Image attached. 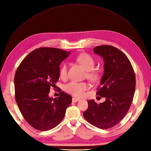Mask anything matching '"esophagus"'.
I'll use <instances>...</instances> for the list:
<instances>
[{"instance_id":"esophagus-1","label":"esophagus","mask_w":151,"mask_h":151,"mask_svg":"<svg viewBox=\"0 0 151 151\" xmlns=\"http://www.w3.org/2000/svg\"><path fill=\"white\" fill-rule=\"evenodd\" d=\"M80 99H79V98H75V97H74V98H72V101L73 102H77V101H80Z\"/></svg>"}]
</instances>
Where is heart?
<instances>
[{"instance_id":"b5f03b06","label":"heart","mask_w":151,"mask_h":151,"mask_svg":"<svg viewBox=\"0 0 151 151\" xmlns=\"http://www.w3.org/2000/svg\"><path fill=\"white\" fill-rule=\"evenodd\" d=\"M76 60L83 66L86 70H88V77L94 81L97 79L99 74L98 71L94 70L95 61L94 58L87 53H82L76 58ZM68 72V63H63L59 70V75L62 79H66ZM89 86L85 83L71 81L64 86V89L67 92L75 96L80 97L83 96L84 92L88 89Z\"/></svg>"}]
</instances>
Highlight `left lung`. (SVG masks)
<instances>
[{
	"label": "left lung",
	"mask_w": 151,
	"mask_h": 151,
	"mask_svg": "<svg viewBox=\"0 0 151 151\" xmlns=\"http://www.w3.org/2000/svg\"><path fill=\"white\" fill-rule=\"evenodd\" d=\"M93 50L104 63L96 94L106 100L99 104L94 99L88 100V108L83 115L91 125L108 129L118 124L129 111L135 93V76L129 58L119 49L101 45Z\"/></svg>",
	"instance_id": "1"
}]
</instances>
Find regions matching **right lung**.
<instances>
[{"label": "right lung", "instance_id": "1", "mask_svg": "<svg viewBox=\"0 0 151 151\" xmlns=\"http://www.w3.org/2000/svg\"><path fill=\"white\" fill-rule=\"evenodd\" d=\"M70 52L49 47L37 48L21 62L14 76L15 99L26 121L34 129L47 131L64 118L72 103L71 96L61 91L50 98V88L59 79L60 63Z\"/></svg>", "mask_w": 151, "mask_h": 151}]
</instances>
